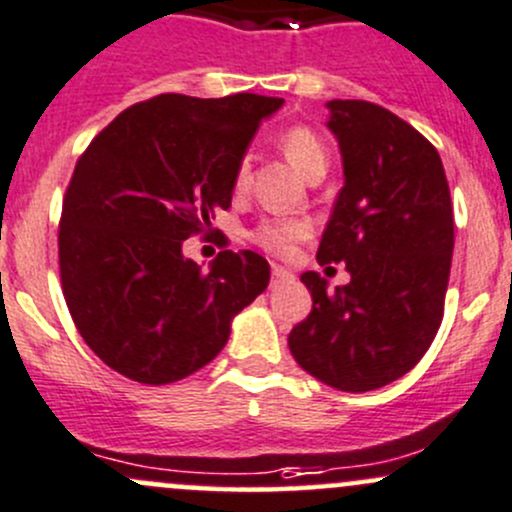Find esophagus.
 Wrapping results in <instances>:
<instances>
[{"label":"esophagus","instance_id":"esophagus-1","mask_svg":"<svg viewBox=\"0 0 512 512\" xmlns=\"http://www.w3.org/2000/svg\"><path fill=\"white\" fill-rule=\"evenodd\" d=\"M289 279H294V274L287 270V267L282 265H272V282L279 284V282H289Z\"/></svg>","mask_w":512,"mask_h":512}]
</instances>
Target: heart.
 Returning a JSON list of instances; mask_svg holds the SVG:
<instances>
[{
  "label": "heart",
  "instance_id": "obj_1",
  "mask_svg": "<svg viewBox=\"0 0 512 512\" xmlns=\"http://www.w3.org/2000/svg\"><path fill=\"white\" fill-rule=\"evenodd\" d=\"M279 147H282L284 157L294 164L299 174L311 179L314 174H326L328 154L319 134L311 132L309 127H292L279 137ZM247 181H250V159H242L235 171V191H245ZM311 225L301 218H265L255 225L250 233V240L260 245L262 250L272 252V255L289 257L297 252L301 240L309 238Z\"/></svg>",
  "mask_w": 512,
  "mask_h": 512
}]
</instances>
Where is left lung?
I'll return each mask as SVG.
<instances>
[{"instance_id": "obj_1", "label": "left lung", "mask_w": 512, "mask_h": 512, "mask_svg": "<svg viewBox=\"0 0 512 512\" xmlns=\"http://www.w3.org/2000/svg\"><path fill=\"white\" fill-rule=\"evenodd\" d=\"M326 107L343 188L316 260L346 265L351 282L326 292L319 272L301 274L314 306L289 333V351L321 383L368 392L410 373L437 336L454 211L439 152L417 129L375 102Z\"/></svg>"}]
</instances>
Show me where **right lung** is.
Wrapping results in <instances>:
<instances>
[{
  "instance_id": "add662e5",
  "label": "right lung",
  "mask_w": 512,
  "mask_h": 512,
  "mask_svg": "<svg viewBox=\"0 0 512 512\" xmlns=\"http://www.w3.org/2000/svg\"><path fill=\"white\" fill-rule=\"evenodd\" d=\"M282 102L157 95L120 112L75 164L58 225L63 297L90 351L134 383L211 363L270 284L257 252L223 250L203 272L181 245L230 208L247 144Z\"/></svg>"
}]
</instances>
